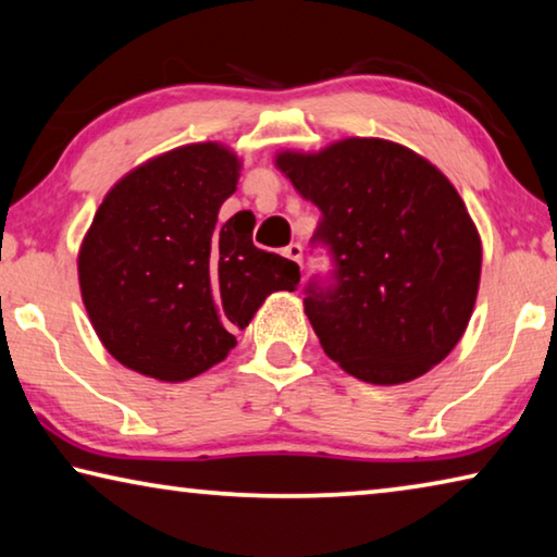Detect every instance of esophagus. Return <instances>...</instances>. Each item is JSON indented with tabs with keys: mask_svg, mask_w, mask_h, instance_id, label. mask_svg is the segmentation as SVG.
<instances>
[{
	"mask_svg": "<svg viewBox=\"0 0 557 557\" xmlns=\"http://www.w3.org/2000/svg\"><path fill=\"white\" fill-rule=\"evenodd\" d=\"M285 256H287L289 260L299 262V265H301V256H305V250H301V245H299V243H289L287 248H285Z\"/></svg>",
	"mask_w": 557,
	"mask_h": 557,
	"instance_id": "34e87169",
	"label": "esophagus"
}]
</instances>
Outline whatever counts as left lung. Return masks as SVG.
<instances>
[{
  "instance_id": "8db88e82",
  "label": "left lung",
  "mask_w": 557,
  "mask_h": 557,
  "mask_svg": "<svg viewBox=\"0 0 557 557\" xmlns=\"http://www.w3.org/2000/svg\"><path fill=\"white\" fill-rule=\"evenodd\" d=\"M277 166L322 219L312 248L332 270L305 287L324 354L366 383H408L437 366L474 309L482 240L455 186L428 159L351 137Z\"/></svg>"
}]
</instances>
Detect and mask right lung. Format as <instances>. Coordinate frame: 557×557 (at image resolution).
I'll return each mask as SVG.
<instances>
[{"mask_svg":"<svg viewBox=\"0 0 557 557\" xmlns=\"http://www.w3.org/2000/svg\"><path fill=\"white\" fill-rule=\"evenodd\" d=\"M238 159L213 143L178 147L106 196L78 256L83 305L127 369L178 383L235 346L270 292L299 287V265L252 245L248 211L219 223Z\"/></svg>","mask_w":557,"mask_h":557,"instance_id":"obj_1","label":"right lung"}]
</instances>
